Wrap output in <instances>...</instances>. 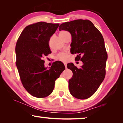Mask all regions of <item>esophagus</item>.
<instances>
[{
    "label": "esophagus",
    "instance_id": "esophagus-1",
    "mask_svg": "<svg viewBox=\"0 0 123 123\" xmlns=\"http://www.w3.org/2000/svg\"><path fill=\"white\" fill-rule=\"evenodd\" d=\"M64 66H65L66 68H67V63H64Z\"/></svg>",
    "mask_w": 123,
    "mask_h": 123
}]
</instances>
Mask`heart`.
I'll list each match as a JSON object with an SVG mask.
<instances>
[{
  "mask_svg": "<svg viewBox=\"0 0 123 123\" xmlns=\"http://www.w3.org/2000/svg\"><path fill=\"white\" fill-rule=\"evenodd\" d=\"M67 32H68L65 31H62L60 33V35L64 34ZM68 54L67 53H66V52H61V53H60L56 55V59L57 60H59V61L66 62L68 59Z\"/></svg>",
  "mask_w": 123,
  "mask_h": 123,
  "instance_id": "1",
  "label": "heart"
}]
</instances>
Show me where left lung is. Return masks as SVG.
Returning a JSON list of instances; mask_svg holds the SVG:
<instances>
[{"label":"left lung","mask_w":123,"mask_h":123,"mask_svg":"<svg viewBox=\"0 0 123 123\" xmlns=\"http://www.w3.org/2000/svg\"><path fill=\"white\" fill-rule=\"evenodd\" d=\"M59 30L69 31L72 37V53L78 54L77 61L83 65L77 68L67 64L73 72L69 80L70 94L79 99L89 98L94 94L105 78L107 54L100 32L90 20L77 19L60 25Z\"/></svg>","instance_id":"1"}]
</instances>
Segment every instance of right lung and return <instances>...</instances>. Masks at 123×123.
Instances as JSON below:
<instances>
[{
  "mask_svg": "<svg viewBox=\"0 0 123 123\" xmlns=\"http://www.w3.org/2000/svg\"><path fill=\"white\" fill-rule=\"evenodd\" d=\"M59 24L39 22L29 25L23 30L16 45V66L23 86L29 93L39 98L53 91L55 80L65 69L62 62L55 61L49 69L43 58L51 52L50 38Z\"/></svg>",
  "mask_w": 123,
  "mask_h": 123,
  "instance_id": "1",
  "label": "right lung"
}]
</instances>
